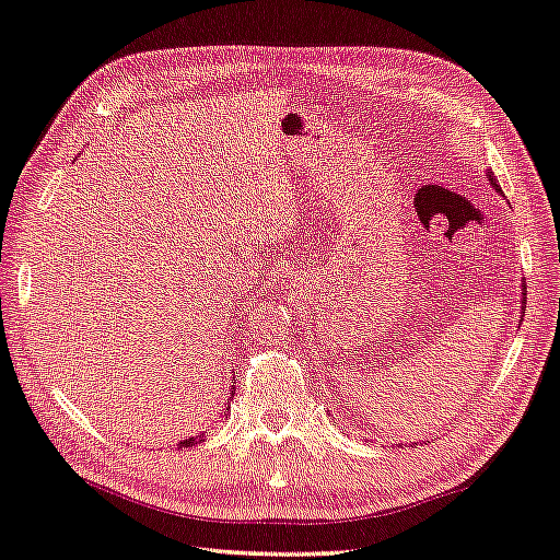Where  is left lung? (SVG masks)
I'll list each match as a JSON object with an SVG mask.
<instances>
[{
  "label": "left lung",
  "instance_id": "left-lung-1",
  "mask_svg": "<svg viewBox=\"0 0 560 560\" xmlns=\"http://www.w3.org/2000/svg\"><path fill=\"white\" fill-rule=\"evenodd\" d=\"M486 177H488V182H490V186H492V189H495L498 194H502V189H500V184H498V179H495V177H492V172H486ZM524 289H527V287H524ZM524 289H522V311H524V299H527V293H524Z\"/></svg>",
  "mask_w": 560,
  "mask_h": 560
}]
</instances>
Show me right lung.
I'll list each match as a JSON object with an SVG mask.
<instances>
[{
    "label": "right lung",
    "instance_id": "add662e5",
    "mask_svg": "<svg viewBox=\"0 0 560 560\" xmlns=\"http://www.w3.org/2000/svg\"><path fill=\"white\" fill-rule=\"evenodd\" d=\"M230 396H235V393H230ZM203 440V434H199V436H189V440H184V442H179L177 446L182 448V446H194L196 442H201Z\"/></svg>",
    "mask_w": 560,
    "mask_h": 560
}]
</instances>
